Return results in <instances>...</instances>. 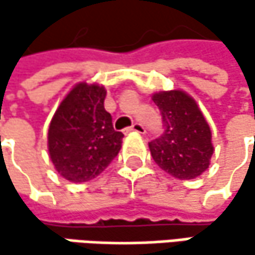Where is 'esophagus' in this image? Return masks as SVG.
Returning <instances> with one entry per match:
<instances>
[{"mask_svg":"<svg viewBox=\"0 0 255 255\" xmlns=\"http://www.w3.org/2000/svg\"><path fill=\"white\" fill-rule=\"evenodd\" d=\"M128 131H135V132H140V134H143V132H144L146 129H144V127H143V126H141L140 123H134V124H132L131 127L126 128V132H128Z\"/></svg>","mask_w":255,"mask_h":255,"instance_id":"esophagus-1","label":"esophagus"}]
</instances>
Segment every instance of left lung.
I'll return each instance as SVG.
<instances>
[{
    "label": "left lung",
    "instance_id": "obj_1",
    "mask_svg": "<svg viewBox=\"0 0 255 255\" xmlns=\"http://www.w3.org/2000/svg\"><path fill=\"white\" fill-rule=\"evenodd\" d=\"M164 131L149 141L153 161L165 173L180 180L201 176L214 152L211 129L195 100L184 91H161L152 96Z\"/></svg>",
    "mask_w": 255,
    "mask_h": 255
}]
</instances>
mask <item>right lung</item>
Segmentation results:
<instances>
[{
    "label": "right lung",
    "mask_w": 255,
    "mask_h": 255,
    "mask_svg": "<svg viewBox=\"0 0 255 255\" xmlns=\"http://www.w3.org/2000/svg\"><path fill=\"white\" fill-rule=\"evenodd\" d=\"M105 87L81 82L65 97L48 128V152L57 173L69 181L97 177L117 158L124 134L105 111Z\"/></svg>",
    "instance_id": "right-lung-1"
}]
</instances>
